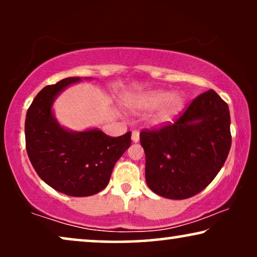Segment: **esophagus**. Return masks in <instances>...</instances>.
<instances>
[{"label":"esophagus","instance_id":"1","mask_svg":"<svg viewBox=\"0 0 257 257\" xmlns=\"http://www.w3.org/2000/svg\"><path fill=\"white\" fill-rule=\"evenodd\" d=\"M132 142L133 143H138L139 142V132L138 131H133L132 132Z\"/></svg>","mask_w":257,"mask_h":257}]
</instances>
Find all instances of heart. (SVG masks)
<instances>
[{"label":"heart","mask_w":257,"mask_h":257,"mask_svg":"<svg viewBox=\"0 0 257 257\" xmlns=\"http://www.w3.org/2000/svg\"><path fill=\"white\" fill-rule=\"evenodd\" d=\"M185 98L181 94H171L165 90H152L140 94L131 101V106L137 110L151 111L156 110L153 117L154 124H166L171 121L182 110Z\"/></svg>","instance_id":"heart-1"}]
</instances>
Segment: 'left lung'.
Segmentation results:
<instances>
[{
	"mask_svg": "<svg viewBox=\"0 0 257 257\" xmlns=\"http://www.w3.org/2000/svg\"><path fill=\"white\" fill-rule=\"evenodd\" d=\"M147 186L182 200L203 191L222 168L231 145L228 104L214 90L199 94L173 124L140 132Z\"/></svg>",
	"mask_w": 257,
	"mask_h": 257,
	"instance_id": "obj_1",
	"label": "left lung"
}]
</instances>
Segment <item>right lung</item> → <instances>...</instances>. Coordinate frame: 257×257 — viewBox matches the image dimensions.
Masks as SVG:
<instances>
[{
  "label": "right lung",
  "instance_id": "obj_1",
  "mask_svg": "<svg viewBox=\"0 0 257 257\" xmlns=\"http://www.w3.org/2000/svg\"><path fill=\"white\" fill-rule=\"evenodd\" d=\"M79 80L69 77L42 89L28 108L24 131L28 157L45 184L70 196H90L107 186L115 163L131 145V132L112 138L98 128L72 132L59 125L52 103Z\"/></svg>",
  "mask_w": 257,
  "mask_h": 257
}]
</instances>
